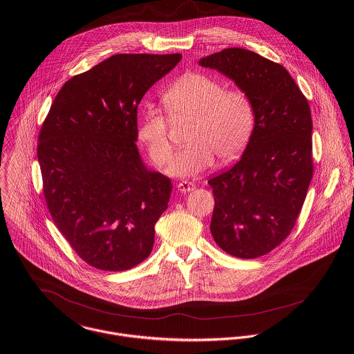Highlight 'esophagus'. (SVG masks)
<instances>
[{"label":"esophagus","mask_w":354,"mask_h":354,"mask_svg":"<svg viewBox=\"0 0 354 354\" xmlns=\"http://www.w3.org/2000/svg\"><path fill=\"white\" fill-rule=\"evenodd\" d=\"M176 189L179 193H189L196 189V185L192 182H180L176 185Z\"/></svg>","instance_id":"esophagus-1"}]
</instances>
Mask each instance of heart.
<instances>
[{
	"label": "heart",
	"instance_id": "1",
	"mask_svg": "<svg viewBox=\"0 0 354 354\" xmlns=\"http://www.w3.org/2000/svg\"><path fill=\"white\" fill-rule=\"evenodd\" d=\"M162 102L174 119L194 120L187 143L175 154L167 172L172 176H196L211 168L216 156L223 162L236 160L250 141L256 126L252 98L242 90H225L224 84L200 72H190L175 80L162 94ZM156 165H164L172 145L168 122L156 106H146L137 130Z\"/></svg>",
	"mask_w": 354,
	"mask_h": 354
}]
</instances>
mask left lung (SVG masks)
<instances>
[{
    "label": "left lung",
    "instance_id": "1",
    "mask_svg": "<svg viewBox=\"0 0 354 354\" xmlns=\"http://www.w3.org/2000/svg\"><path fill=\"white\" fill-rule=\"evenodd\" d=\"M198 64L230 77L256 109L239 161L208 180L214 242L231 256L256 259L290 234L304 205L313 175L309 104L284 67L252 50L223 49Z\"/></svg>",
    "mask_w": 354,
    "mask_h": 354
}]
</instances>
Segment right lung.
Here are the masks:
<instances>
[{
    "instance_id": "obj_1",
    "label": "right lung",
    "mask_w": 354,
    "mask_h": 354,
    "mask_svg": "<svg viewBox=\"0 0 354 354\" xmlns=\"http://www.w3.org/2000/svg\"><path fill=\"white\" fill-rule=\"evenodd\" d=\"M180 59L115 55L66 82L42 124L37 156L49 212L94 268L126 271L153 249L172 183L142 161L137 109Z\"/></svg>"
}]
</instances>
